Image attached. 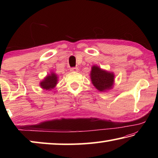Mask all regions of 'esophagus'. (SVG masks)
I'll return each mask as SVG.
<instances>
[{"label": "esophagus", "instance_id": "esophagus-1", "mask_svg": "<svg viewBox=\"0 0 158 158\" xmlns=\"http://www.w3.org/2000/svg\"><path fill=\"white\" fill-rule=\"evenodd\" d=\"M78 70H79L78 68H72L70 69L71 72H78Z\"/></svg>", "mask_w": 158, "mask_h": 158}]
</instances>
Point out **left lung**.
I'll use <instances>...</instances> for the list:
<instances>
[{
  "label": "left lung",
  "instance_id": "8db88e82",
  "mask_svg": "<svg viewBox=\"0 0 158 158\" xmlns=\"http://www.w3.org/2000/svg\"><path fill=\"white\" fill-rule=\"evenodd\" d=\"M90 79L93 85L100 91L112 89L114 84V74L93 65L90 71Z\"/></svg>",
  "mask_w": 158,
  "mask_h": 158
}]
</instances>
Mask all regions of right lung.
I'll return each instance as SVG.
<instances>
[{"mask_svg":"<svg viewBox=\"0 0 158 158\" xmlns=\"http://www.w3.org/2000/svg\"><path fill=\"white\" fill-rule=\"evenodd\" d=\"M58 82V76L53 73H51V74L45 77L43 81H42L40 84L42 89L45 90H52L55 88Z\"/></svg>","mask_w":158,"mask_h":158,"instance_id":"right-lung-1","label":"right lung"}]
</instances>
